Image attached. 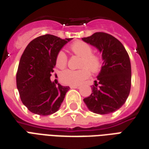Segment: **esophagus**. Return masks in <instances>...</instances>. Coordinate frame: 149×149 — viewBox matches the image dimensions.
<instances>
[{
	"instance_id": "obj_1",
	"label": "esophagus",
	"mask_w": 149,
	"mask_h": 149,
	"mask_svg": "<svg viewBox=\"0 0 149 149\" xmlns=\"http://www.w3.org/2000/svg\"><path fill=\"white\" fill-rule=\"evenodd\" d=\"M70 88L71 89H78L79 86L78 85H70Z\"/></svg>"
}]
</instances>
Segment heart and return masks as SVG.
Wrapping results in <instances>:
<instances>
[{
  "instance_id": "1",
  "label": "heart",
  "mask_w": 149,
  "mask_h": 149,
  "mask_svg": "<svg viewBox=\"0 0 149 149\" xmlns=\"http://www.w3.org/2000/svg\"><path fill=\"white\" fill-rule=\"evenodd\" d=\"M70 50L73 54L81 57L80 68H83L79 70L67 69L61 72L60 80L66 85H79L89 77V70L91 72H95L99 69L101 66V59L97 55L92 53V47L88 43L82 41L73 42L70 46ZM67 62L68 58L66 54L63 51L59 52L56 58V64L57 67L59 68H64L67 65Z\"/></svg>"
}]
</instances>
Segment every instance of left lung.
I'll return each mask as SVG.
<instances>
[{"mask_svg":"<svg viewBox=\"0 0 149 149\" xmlns=\"http://www.w3.org/2000/svg\"><path fill=\"white\" fill-rule=\"evenodd\" d=\"M82 40L95 47L103 60L92 93L84 98V102L95 114L113 113L125 103L131 90L132 68L128 54L117 38L107 33L97 32Z\"/></svg>","mask_w":149,"mask_h":149,"instance_id":"obj_1","label":"left lung"}]
</instances>
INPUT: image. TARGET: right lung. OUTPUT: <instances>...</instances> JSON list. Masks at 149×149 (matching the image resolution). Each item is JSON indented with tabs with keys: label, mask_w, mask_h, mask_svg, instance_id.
Masks as SVG:
<instances>
[{
	"label": "right lung",
	"mask_w": 149,
	"mask_h": 149,
	"mask_svg": "<svg viewBox=\"0 0 149 149\" xmlns=\"http://www.w3.org/2000/svg\"><path fill=\"white\" fill-rule=\"evenodd\" d=\"M72 38L52 35L39 36L31 41L20 59L16 75L17 88L22 103L39 115H50L60 109L68 86L51 81L58 52Z\"/></svg>",
	"instance_id": "add662e5"
}]
</instances>
